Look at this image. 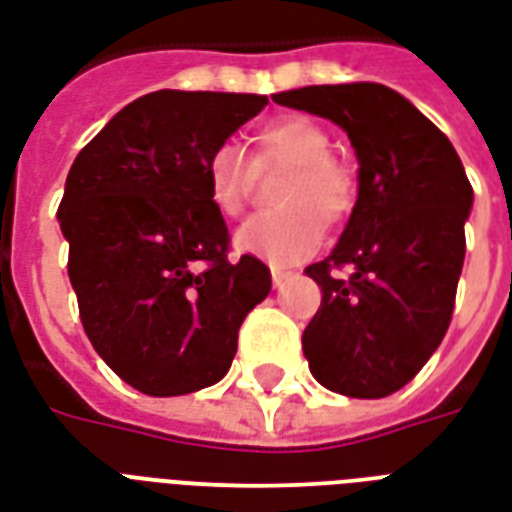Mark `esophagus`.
Masks as SVG:
<instances>
[{
    "label": "esophagus",
    "mask_w": 512,
    "mask_h": 512,
    "mask_svg": "<svg viewBox=\"0 0 512 512\" xmlns=\"http://www.w3.org/2000/svg\"><path fill=\"white\" fill-rule=\"evenodd\" d=\"M294 278V272H283V270H272V286L280 288L286 280Z\"/></svg>",
    "instance_id": "obj_1"
}]
</instances>
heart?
<instances>
[{
	"mask_svg": "<svg viewBox=\"0 0 512 512\" xmlns=\"http://www.w3.org/2000/svg\"><path fill=\"white\" fill-rule=\"evenodd\" d=\"M332 140L321 124L307 115H283L261 126L256 134V167L272 161L291 164L280 180L278 213L248 218L234 232V248L272 267H291L318 251L326 224L348 215L356 197V183L348 169L334 161ZM207 194L221 215H237L251 186V167L232 142L218 145L205 164Z\"/></svg>",
	"mask_w": 512,
	"mask_h": 512,
	"instance_id": "1",
	"label": "heart"
}]
</instances>
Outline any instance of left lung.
I'll use <instances>...</instances> for the list:
<instances>
[{"label": "left lung", "mask_w": 512, "mask_h": 512, "mask_svg": "<svg viewBox=\"0 0 512 512\" xmlns=\"http://www.w3.org/2000/svg\"><path fill=\"white\" fill-rule=\"evenodd\" d=\"M348 134L359 191L334 251L307 275L324 299L302 334L313 378L380 399L416 378L443 343L464 264L472 186L451 140L413 102L380 83L272 94ZM334 266L352 275L337 279Z\"/></svg>", "instance_id": "1"}]
</instances>
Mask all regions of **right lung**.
<instances>
[{"mask_svg":"<svg viewBox=\"0 0 512 512\" xmlns=\"http://www.w3.org/2000/svg\"><path fill=\"white\" fill-rule=\"evenodd\" d=\"M270 99L161 88L115 113L72 164L59 205L69 283L94 351L148 397L224 378L245 315L272 278L226 259L229 229L207 194V156Z\"/></svg>","mask_w":512,"mask_h":512,"instance_id":"right-lung-1","label":"right lung"}]
</instances>
